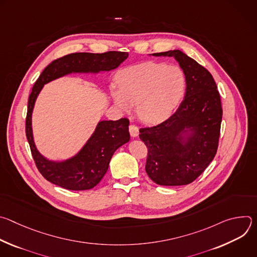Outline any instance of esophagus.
<instances>
[{"label": "esophagus", "instance_id": "1", "mask_svg": "<svg viewBox=\"0 0 257 257\" xmlns=\"http://www.w3.org/2000/svg\"><path fill=\"white\" fill-rule=\"evenodd\" d=\"M129 132H130L131 137H133V138L137 137L138 134H139V130H138V128L135 125H130L129 126Z\"/></svg>", "mask_w": 257, "mask_h": 257}]
</instances>
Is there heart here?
I'll return each instance as SVG.
<instances>
[{
    "mask_svg": "<svg viewBox=\"0 0 257 257\" xmlns=\"http://www.w3.org/2000/svg\"><path fill=\"white\" fill-rule=\"evenodd\" d=\"M119 90H113L116 104L124 112L137 104L139 119L158 124L170 118L186 88V76L176 65L145 62L122 70L117 76Z\"/></svg>",
    "mask_w": 257,
    "mask_h": 257,
    "instance_id": "obj_1",
    "label": "heart"
}]
</instances>
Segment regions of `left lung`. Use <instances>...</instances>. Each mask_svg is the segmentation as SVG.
Instances as JSON below:
<instances>
[{
  "label": "left lung",
  "mask_w": 257,
  "mask_h": 257,
  "mask_svg": "<svg viewBox=\"0 0 257 257\" xmlns=\"http://www.w3.org/2000/svg\"><path fill=\"white\" fill-rule=\"evenodd\" d=\"M173 57L186 76L178 109L159 125L139 130L149 154L145 171L159 185H187L213 160L223 116L221 96L210 73L179 50L153 54Z\"/></svg>",
  "instance_id": "1"
}]
</instances>
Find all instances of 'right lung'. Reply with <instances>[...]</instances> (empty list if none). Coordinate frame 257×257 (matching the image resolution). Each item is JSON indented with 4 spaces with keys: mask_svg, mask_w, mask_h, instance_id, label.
<instances>
[{
    "mask_svg": "<svg viewBox=\"0 0 257 257\" xmlns=\"http://www.w3.org/2000/svg\"><path fill=\"white\" fill-rule=\"evenodd\" d=\"M128 58L126 52L102 54L74 53L53 61L34 83L28 98L25 122L26 137L40 173L55 185L68 190H87L96 186L107 171L114 153L130 139L129 120L98 122L93 134L81 151L66 161L54 162L36 150L33 140L31 116L34 103L45 84L71 73H98L119 67Z\"/></svg>",
    "mask_w": 257,
    "mask_h": 257,
    "instance_id": "right-lung-1",
    "label": "right lung"
}]
</instances>
